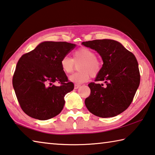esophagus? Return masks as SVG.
Returning <instances> with one entry per match:
<instances>
[{
	"mask_svg": "<svg viewBox=\"0 0 155 155\" xmlns=\"http://www.w3.org/2000/svg\"><path fill=\"white\" fill-rule=\"evenodd\" d=\"M80 87V85H79V84H75L74 88H75V89H77V88H78Z\"/></svg>",
	"mask_w": 155,
	"mask_h": 155,
	"instance_id": "1",
	"label": "esophagus"
}]
</instances>
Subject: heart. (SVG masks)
<instances>
[{
    "instance_id": "heart-1",
    "label": "heart",
    "mask_w": 155,
    "mask_h": 155,
    "mask_svg": "<svg viewBox=\"0 0 155 155\" xmlns=\"http://www.w3.org/2000/svg\"><path fill=\"white\" fill-rule=\"evenodd\" d=\"M79 65L80 72L71 75L68 80L77 84L87 82L89 80L91 75L93 77L97 76L101 71V61L96 58V54L87 47L80 48L73 53V59L68 55H65L60 60V67L63 72L70 73L73 71L75 63H80Z\"/></svg>"
}]
</instances>
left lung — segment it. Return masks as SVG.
<instances>
[{
	"instance_id": "left-lung-1",
	"label": "left lung",
	"mask_w": 155,
	"mask_h": 155,
	"mask_svg": "<svg viewBox=\"0 0 155 155\" xmlns=\"http://www.w3.org/2000/svg\"><path fill=\"white\" fill-rule=\"evenodd\" d=\"M101 55L103 65L95 82L88 87L91 94L85 100L90 112L103 118L120 115L128 108L140 83L138 62L133 53L113 40L103 39L83 42Z\"/></svg>"
}]
</instances>
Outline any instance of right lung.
Listing matches in <instances>:
<instances>
[{
  "mask_svg": "<svg viewBox=\"0 0 155 155\" xmlns=\"http://www.w3.org/2000/svg\"><path fill=\"white\" fill-rule=\"evenodd\" d=\"M67 42L47 41L22 55L17 63L12 84L22 110L27 115L47 120L64 107V96L74 88L60 67V60L75 47ZM57 81V87L52 83Z\"/></svg>",
  "mask_w": 155,
  "mask_h": 155,
  "instance_id": "right-lung-1",
  "label": "right lung"
}]
</instances>
